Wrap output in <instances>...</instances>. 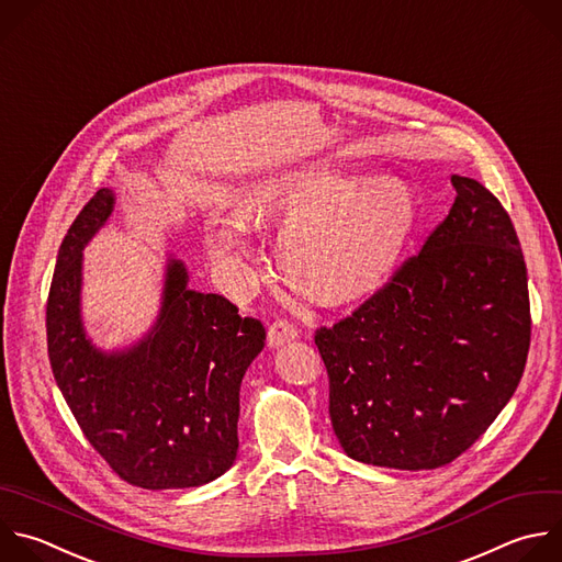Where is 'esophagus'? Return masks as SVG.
<instances>
[{
    "label": "esophagus",
    "instance_id": "1",
    "mask_svg": "<svg viewBox=\"0 0 562 562\" xmlns=\"http://www.w3.org/2000/svg\"><path fill=\"white\" fill-rule=\"evenodd\" d=\"M297 339V328L293 322L289 319H276L271 326H269V333H267V341L271 348H278L282 344H289Z\"/></svg>",
    "mask_w": 562,
    "mask_h": 562
}]
</instances>
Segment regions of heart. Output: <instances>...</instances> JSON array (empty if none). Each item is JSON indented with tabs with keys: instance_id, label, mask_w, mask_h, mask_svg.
I'll return each instance as SVG.
<instances>
[{
	"instance_id": "heart-1",
	"label": "heart",
	"mask_w": 562,
	"mask_h": 562,
	"mask_svg": "<svg viewBox=\"0 0 562 562\" xmlns=\"http://www.w3.org/2000/svg\"><path fill=\"white\" fill-rule=\"evenodd\" d=\"M286 278L311 297L350 302L395 271L417 223V201L400 178H363L328 162L289 167L260 180L238 203V221L214 218L207 247L223 282L243 291L258 278L251 227L282 225Z\"/></svg>"
}]
</instances>
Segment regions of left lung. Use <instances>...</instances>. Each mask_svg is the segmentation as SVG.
I'll return each mask as SVG.
<instances>
[{"label":"left lung","instance_id":"left-lung-1","mask_svg":"<svg viewBox=\"0 0 562 562\" xmlns=\"http://www.w3.org/2000/svg\"><path fill=\"white\" fill-rule=\"evenodd\" d=\"M452 184L454 205L422 251L348 317L315 330L330 424L355 461L448 465L522 378L531 315L516 229L479 180Z\"/></svg>","mask_w":562,"mask_h":562}]
</instances>
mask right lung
Instances as JSON below:
<instances>
[{
	"label": "right lung",
	"instance_id": "1",
	"mask_svg": "<svg viewBox=\"0 0 562 562\" xmlns=\"http://www.w3.org/2000/svg\"><path fill=\"white\" fill-rule=\"evenodd\" d=\"M112 207L103 187L59 247L46 304L53 375L86 439L123 481L199 487L236 461L240 384L267 330L227 297L187 289L182 262L169 260L154 328L127 350L92 346L81 322V251Z\"/></svg>",
	"mask_w": 562,
	"mask_h": 562
}]
</instances>
